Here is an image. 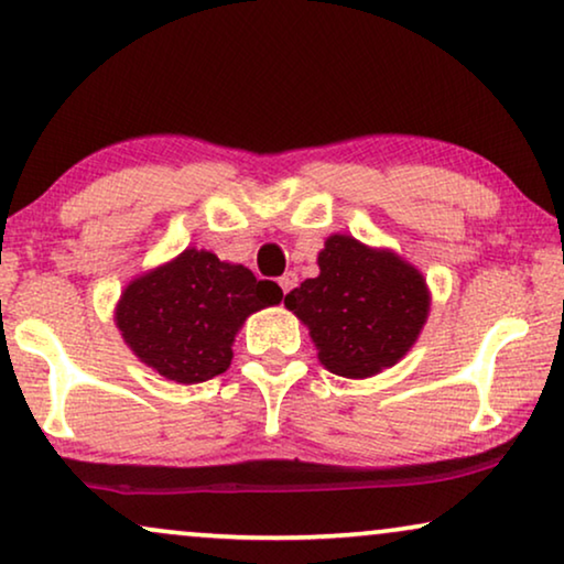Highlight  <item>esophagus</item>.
Listing matches in <instances>:
<instances>
[{"label":"esophagus","mask_w":564,"mask_h":564,"mask_svg":"<svg viewBox=\"0 0 564 564\" xmlns=\"http://www.w3.org/2000/svg\"><path fill=\"white\" fill-rule=\"evenodd\" d=\"M280 288H282L284 295L295 290V288H297V274H295V272H284V274L280 276Z\"/></svg>","instance_id":"34e87169"}]
</instances>
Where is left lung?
<instances>
[{"mask_svg": "<svg viewBox=\"0 0 564 564\" xmlns=\"http://www.w3.org/2000/svg\"><path fill=\"white\" fill-rule=\"evenodd\" d=\"M318 267L321 274L292 290L284 305L311 328L326 369L361 380L395 365L429 315L419 269L351 236H330Z\"/></svg>", "mask_w": 564, "mask_h": 564, "instance_id": "8db88e82", "label": "left lung"}]
</instances>
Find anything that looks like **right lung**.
<instances>
[{
  "label": "right lung",
  "mask_w": 564,
  "mask_h": 564,
  "mask_svg": "<svg viewBox=\"0 0 564 564\" xmlns=\"http://www.w3.org/2000/svg\"><path fill=\"white\" fill-rule=\"evenodd\" d=\"M280 300L276 282L187 249L130 282L115 318L138 359L166 380L195 384L226 372L241 323Z\"/></svg>",
  "instance_id": "add662e5"
}]
</instances>
